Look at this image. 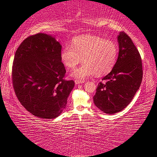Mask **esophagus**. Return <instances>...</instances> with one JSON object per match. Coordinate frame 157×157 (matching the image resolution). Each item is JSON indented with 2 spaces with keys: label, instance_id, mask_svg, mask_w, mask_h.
<instances>
[{
  "label": "esophagus",
  "instance_id": "esophagus-1",
  "mask_svg": "<svg viewBox=\"0 0 157 157\" xmlns=\"http://www.w3.org/2000/svg\"><path fill=\"white\" fill-rule=\"evenodd\" d=\"M75 84H82L84 82V80H79V79H76L75 80Z\"/></svg>",
  "mask_w": 157,
  "mask_h": 157
}]
</instances>
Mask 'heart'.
I'll list each match as a JSON object with an SVG mask.
<instances>
[{"label":"heart","mask_w":157,"mask_h":157,"mask_svg":"<svg viewBox=\"0 0 157 157\" xmlns=\"http://www.w3.org/2000/svg\"><path fill=\"white\" fill-rule=\"evenodd\" d=\"M118 48L115 42L101 36L85 34L73 39L71 46L63 48L60 59L66 68L71 69L81 62L71 75L84 80L95 74L103 76L111 72L116 64Z\"/></svg>","instance_id":"obj_1"}]
</instances>
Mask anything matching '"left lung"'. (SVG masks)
I'll use <instances>...</instances> for the list:
<instances>
[{
	"label": "left lung",
	"mask_w": 157,
	"mask_h": 157,
	"mask_svg": "<svg viewBox=\"0 0 157 157\" xmlns=\"http://www.w3.org/2000/svg\"><path fill=\"white\" fill-rule=\"evenodd\" d=\"M118 59L111 72L98 84L95 105L107 114L124 109L139 90L143 78L142 60L132 39L124 32L118 36Z\"/></svg>",
	"instance_id": "left-lung-1"
}]
</instances>
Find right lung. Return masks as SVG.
I'll return each instance as SVG.
<instances>
[{"label":"right lung","instance_id":"1","mask_svg":"<svg viewBox=\"0 0 157 157\" xmlns=\"http://www.w3.org/2000/svg\"><path fill=\"white\" fill-rule=\"evenodd\" d=\"M62 46L55 37L39 33L26 38L16 51L12 84L26 110L41 118L59 116L67 104L75 82L63 79Z\"/></svg>","mask_w":157,"mask_h":157}]
</instances>
